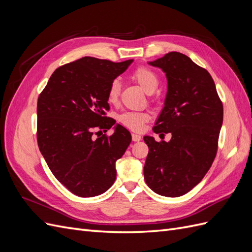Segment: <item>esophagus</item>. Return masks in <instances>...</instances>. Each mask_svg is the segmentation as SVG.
<instances>
[{
  "label": "esophagus",
  "instance_id": "obj_1",
  "mask_svg": "<svg viewBox=\"0 0 252 252\" xmlns=\"http://www.w3.org/2000/svg\"><path fill=\"white\" fill-rule=\"evenodd\" d=\"M131 138H132V141H133V142H139V141H141L142 136H141V135H139V134L132 133V134H131Z\"/></svg>",
  "mask_w": 252,
  "mask_h": 252
}]
</instances>
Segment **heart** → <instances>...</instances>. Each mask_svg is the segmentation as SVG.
Returning a JSON list of instances; mask_svg holds the SVG:
<instances>
[{
  "label": "heart",
  "instance_id": "b5f03b06",
  "mask_svg": "<svg viewBox=\"0 0 252 252\" xmlns=\"http://www.w3.org/2000/svg\"><path fill=\"white\" fill-rule=\"evenodd\" d=\"M132 79L139 84V85L151 94L158 87L159 79L158 74L146 66H139L132 72ZM121 94V85L118 80H113L107 90V102L110 105L117 104ZM150 119L149 113L146 111H125L118 116V121L133 131H141L144 124Z\"/></svg>",
  "mask_w": 252,
  "mask_h": 252
}]
</instances>
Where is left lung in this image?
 <instances>
[{
	"instance_id": "8db88e82",
	"label": "left lung",
	"mask_w": 252,
	"mask_h": 252,
	"mask_svg": "<svg viewBox=\"0 0 252 252\" xmlns=\"http://www.w3.org/2000/svg\"><path fill=\"white\" fill-rule=\"evenodd\" d=\"M149 64L161 68L168 81L165 106L152 130L172 136L168 143L144 136L149 148L144 179L156 193L177 197L199 184L213 163L223 103L210 73L183 53H166Z\"/></svg>"
}]
</instances>
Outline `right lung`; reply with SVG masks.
<instances>
[{"label":"right lung","instance_id":"1","mask_svg":"<svg viewBox=\"0 0 252 252\" xmlns=\"http://www.w3.org/2000/svg\"><path fill=\"white\" fill-rule=\"evenodd\" d=\"M131 63L84 57L57 68L37 98L39 149L52 174L75 195L102 194L116 181V162L131 134L121 125L109 136L95 139L94 130L116 124L106 117L107 90Z\"/></svg>","mask_w":252,"mask_h":252}]
</instances>
